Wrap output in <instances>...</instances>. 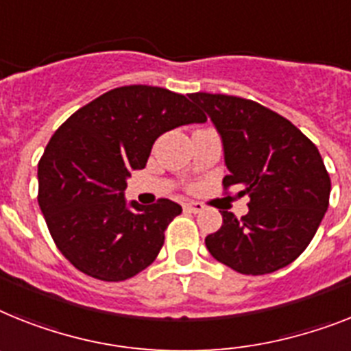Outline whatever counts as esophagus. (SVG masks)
<instances>
[{"label": "esophagus", "mask_w": 351, "mask_h": 351, "mask_svg": "<svg viewBox=\"0 0 351 351\" xmlns=\"http://www.w3.org/2000/svg\"><path fill=\"white\" fill-rule=\"evenodd\" d=\"M184 210L190 213H201L204 210V204L202 202H184Z\"/></svg>", "instance_id": "esophagus-1"}]
</instances>
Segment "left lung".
Here are the masks:
<instances>
[{"label":"left lung","mask_w":351,"mask_h":351,"mask_svg":"<svg viewBox=\"0 0 351 351\" xmlns=\"http://www.w3.org/2000/svg\"><path fill=\"white\" fill-rule=\"evenodd\" d=\"M221 134L230 173L224 188L242 186L249 211L222 210L221 230L206 237L211 256L242 274H269L300 256L314 239L330 199L319 150L296 125L258 102L230 95L190 97Z\"/></svg>","instance_id":"1"}]
</instances>
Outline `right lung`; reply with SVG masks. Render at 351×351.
Here are the masks:
<instances>
[{
    "label": "right lung",
    "mask_w": 351,
    "mask_h": 351,
    "mask_svg": "<svg viewBox=\"0 0 351 351\" xmlns=\"http://www.w3.org/2000/svg\"><path fill=\"white\" fill-rule=\"evenodd\" d=\"M204 121L184 95L123 86L55 130L37 167V201L55 245L78 271L123 282L154 262L167 226L182 210L170 199L152 206L127 202V179L145 169L163 132Z\"/></svg>",
    "instance_id": "add662e5"
}]
</instances>
